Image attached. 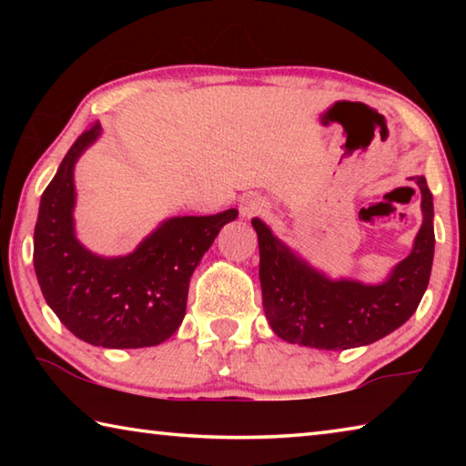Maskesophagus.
<instances>
[{
	"label": "esophagus",
	"mask_w": 466,
	"mask_h": 466,
	"mask_svg": "<svg viewBox=\"0 0 466 466\" xmlns=\"http://www.w3.org/2000/svg\"><path fill=\"white\" fill-rule=\"evenodd\" d=\"M267 211H269V203L261 199V197H248V199H244L240 205V214L248 219L265 216Z\"/></svg>",
	"instance_id": "esophagus-1"
}]
</instances>
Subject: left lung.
<instances>
[{
    "mask_svg": "<svg viewBox=\"0 0 466 466\" xmlns=\"http://www.w3.org/2000/svg\"><path fill=\"white\" fill-rule=\"evenodd\" d=\"M421 191L423 224L411 255L378 286L333 281L291 255L261 219H252L258 236V278L263 309L273 333L288 343L317 350H350L392 333L420 306L433 261V203L425 177H411Z\"/></svg>",
    "mask_w": 466,
    "mask_h": 466,
    "instance_id": "obj_1",
    "label": "left lung"
}]
</instances>
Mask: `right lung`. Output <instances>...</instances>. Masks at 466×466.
<instances>
[{
	"label": "right lung",
	"instance_id": "obj_1",
	"mask_svg": "<svg viewBox=\"0 0 466 466\" xmlns=\"http://www.w3.org/2000/svg\"><path fill=\"white\" fill-rule=\"evenodd\" d=\"M98 136L94 123L74 141L41 197L33 255L38 286L57 319L86 343L160 345L185 319L195 267L238 211L170 218L127 257L92 255L74 234V164Z\"/></svg>",
	"mask_w": 466,
	"mask_h": 466
}]
</instances>
